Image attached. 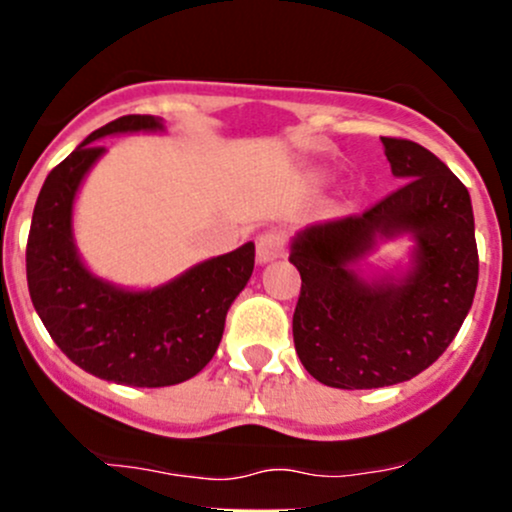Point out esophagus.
<instances>
[{
    "instance_id": "esophagus-1",
    "label": "esophagus",
    "mask_w": 512,
    "mask_h": 512,
    "mask_svg": "<svg viewBox=\"0 0 512 512\" xmlns=\"http://www.w3.org/2000/svg\"><path fill=\"white\" fill-rule=\"evenodd\" d=\"M286 252V233L281 228H267L257 238V260L269 262Z\"/></svg>"
}]
</instances>
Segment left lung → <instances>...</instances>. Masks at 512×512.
Instances as JSON below:
<instances>
[{
	"label": "left lung",
	"mask_w": 512,
	"mask_h": 512,
	"mask_svg": "<svg viewBox=\"0 0 512 512\" xmlns=\"http://www.w3.org/2000/svg\"><path fill=\"white\" fill-rule=\"evenodd\" d=\"M402 187L361 214L315 223L293 240L301 272L293 342L322 385L373 390L426 370L448 349L472 308L479 252L467 187L421 144L380 137ZM411 232L407 280L366 285L348 269L375 235Z\"/></svg>",
	"instance_id": "8db88e82"
}]
</instances>
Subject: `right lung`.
I'll return each mask as SVG.
<instances>
[{
	"label": "right lung",
	"instance_id": "add662e5",
	"mask_svg": "<svg viewBox=\"0 0 512 512\" xmlns=\"http://www.w3.org/2000/svg\"><path fill=\"white\" fill-rule=\"evenodd\" d=\"M139 129H161V122L117 117L50 170L33 209L26 276L33 308L69 361L110 383L166 387L190 380L216 354L228 308L255 269V245L197 264L154 291H122L88 274L72 240L74 195L105 151L96 139Z\"/></svg>",
	"mask_w": 512,
	"mask_h": 512
}]
</instances>
